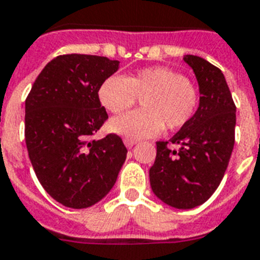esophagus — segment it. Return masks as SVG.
Here are the masks:
<instances>
[{"label":"esophagus","instance_id":"obj_1","mask_svg":"<svg viewBox=\"0 0 260 260\" xmlns=\"http://www.w3.org/2000/svg\"><path fill=\"white\" fill-rule=\"evenodd\" d=\"M124 144H125L128 148H132V147H135V145L137 144V141L132 140V139H124Z\"/></svg>","mask_w":260,"mask_h":260}]
</instances>
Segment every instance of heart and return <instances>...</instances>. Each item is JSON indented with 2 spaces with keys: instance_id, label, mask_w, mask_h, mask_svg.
<instances>
[{
  "instance_id": "b5f03b06",
  "label": "heart",
  "mask_w": 260,
  "mask_h": 260,
  "mask_svg": "<svg viewBox=\"0 0 260 260\" xmlns=\"http://www.w3.org/2000/svg\"><path fill=\"white\" fill-rule=\"evenodd\" d=\"M141 99L143 109L112 119L109 131L140 140L168 129H179L193 117L199 97L184 76L166 67H151L123 77L112 75L101 82L99 100L113 115L123 113Z\"/></svg>"
}]
</instances>
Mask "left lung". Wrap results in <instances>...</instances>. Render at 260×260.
<instances>
[{
    "instance_id": "1",
    "label": "left lung",
    "mask_w": 260,
    "mask_h": 260,
    "mask_svg": "<svg viewBox=\"0 0 260 260\" xmlns=\"http://www.w3.org/2000/svg\"><path fill=\"white\" fill-rule=\"evenodd\" d=\"M183 60L199 84V107L170 140L178 151H171L168 141L156 143L149 181L163 203L189 210L210 199L224 176L235 143L236 107L220 69L199 56Z\"/></svg>"
}]
</instances>
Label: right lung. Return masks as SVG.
Instances as JSON below:
<instances>
[{
	"label": "right lung",
	"instance_id": "1",
	"mask_svg": "<svg viewBox=\"0 0 260 260\" xmlns=\"http://www.w3.org/2000/svg\"><path fill=\"white\" fill-rule=\"evenodd\" d=\"M119 65L101 56H57L25 101V141L33 170L44 189L69 208H88L104 199L126 159L117 135L90 140L108 119L99 88Z\"/></svg>",
	"mask_w": 260,
	"mask_h": 260
}]
</instances>
